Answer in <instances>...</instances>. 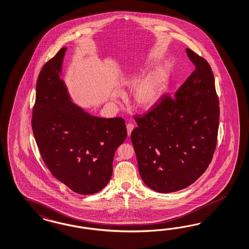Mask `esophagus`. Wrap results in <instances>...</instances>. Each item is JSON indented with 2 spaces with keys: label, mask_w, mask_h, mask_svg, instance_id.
Instances as JSON below:
<instances>
[{
  "label": "esophagus",
  "mask_w": 249,
  "mask_h": 249,
  "mask_svg": "<svg viewBox=\"0 0 249 249\" xmlns=\"http://www.w3.org/2000/svg\"><path fill=\"white\" fill-rule=\"evenodd\" d=\"M133 128H134V126L132 124L128 123V125H127V132H128V137L131 134V131L133 130Z\"/></svg>",
  "instance_id": "esophagus-1"
}]
</instances>
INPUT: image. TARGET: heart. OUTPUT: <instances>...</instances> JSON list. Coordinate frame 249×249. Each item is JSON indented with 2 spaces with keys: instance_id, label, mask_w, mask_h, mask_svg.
Returning a JSON list of instances; mask_svg holds the SVG:
<instances>
[{
  "instance_id": "heart-1",
  "label": "heart",
  "mask_w": 249,
  "mask_h": 249,
  "mask_svg": "<svg viewBox=\"0 0 249 249\" xmlns=\"http://www.w3.org/2000/svg\"><path fill=\"white\" fill-rule=\"evenodd\" d=\"M148 71L147 66H142L132 71L122 77V87L133 88L136 86L131 96L133 107L140 111H148L156 107L161 101L168 89V77L164 70L156 71L148 74L141 81ZM121 96V91L112 92V99H118Z\"/></svg>"
}]
</instances>
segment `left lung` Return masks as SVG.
<instances>
[{
    "label": "left lung",
    "mask_w": 249,
    "mask_h": 249,
    "mask_svg": "<svg viewBox=\"0 0 249 249\" xmlns=\"http://www.w3.org/2000/svg\"><path fill=\"white\" fill-rule=\"evenodd\" d=\"M195 71L176 91L142 117L130 139L143 182L160 193L187 188L206 171L219 123L214 75L208 61L186 49Z\"/></svg>",
    "instance_id": "obj_1"
}]
</instances>
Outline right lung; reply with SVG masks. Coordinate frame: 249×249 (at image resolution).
<instances>
[{"mask_svg": "<svg viewBox=\"0 0 249 249\" xmlns=\"http://www.w3.org/2000/svg\"><path fill=\"white\" fill-rule=\"evenodd\" d=\"M67 48L40 71L32 126L41 158L52 174L81 195L107 186L115 151L127 138L122 118L92 116L75 104L61 79Z\"/></svg>", "mask_w": 249, "mask_h": 249, "instance_id": "obj_1", "label": "right lung"}]
</instances>
